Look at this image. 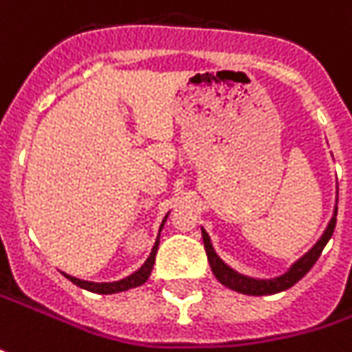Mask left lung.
I'll return each instance as SVG.
<instances>
[{
	"label": "left lung",
	"instance_id": "left-lung-1",
	"mask_svg": "<svg viewBox=\"0 0 352 352\" xmlns=\"http://www.w3.org/2000/svg\"><path fill=\"white\" fill-rule=\"evenodd\" d=\"M335 222H337V204L333 208V216L329 220L327 228L323 230L321 237L314 243V248L308 249L302 257L298 261H294L288 271L278 276H273V278H255V276H248V274L237 273L234 267H230L228 263L222 261V257L216 253V249L212 245V239L208 236V232L204 228L202 230V241H204V249H206V255H208V263H210V269H212V274L228 288L236 290V292H241V294H249V296H267V294H276V292H283V290H288L290 286H294L300 280L304 278V274L308 273L309 269L316 265V261L320 259L321 251L327 245V241L331 239L335 230Z\"/></svg>",
	"mask_w": 352,
	"mask_h": 352
}]
</instances>
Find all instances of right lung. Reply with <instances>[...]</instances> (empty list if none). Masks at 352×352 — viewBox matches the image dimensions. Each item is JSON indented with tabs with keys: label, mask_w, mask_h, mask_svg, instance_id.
I'll return each instance as SVG.
<instances>
[{
	"label": "right lung",
	"mask_w": 352,
	"mask_h": 352,
	"mask_svg": "<svg viewBox=\"0 0 352 352\" xmlns=\"http://www.w3.org/2000/svg\"><path fill=\"white\" fill-rule=\"evenodd\" d=\"M167 216H169V212L165 214L164 222L160 226V234H162V230H164V224L167 222ZM160 234H157V239H155V243H153L150 257L144 261V265L140 267L138 271H134V273L128 274L124 278H120V280H115V283H91V280H81V278H76V276H69V274L66 273H64V276L69 278V280L76 286H79V288L89 290V292H95V294H118V292H126L130 288L142 286L148 278H150V274H152L153 263H155V253H157V245H160Z\"/></svg>",
	"instance_id": "right-lung-1"
}]
</instances>
